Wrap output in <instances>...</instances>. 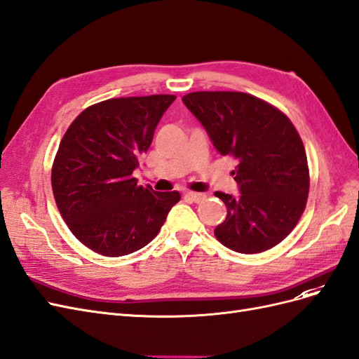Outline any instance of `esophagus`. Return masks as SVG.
<instances>
[{"label":"esophagus","instance_id":"esophagus-1","mask_svg":"<svg viewBox=\"0 0 359 359\" xmlns=\"http://www.w3.org/2000/svg\"><path fill=\"white\" fill-rule=\"evenodd\" d=\"M186 198L191 199L193 202L199 203V202H203V201H205L206 194H205V193H194V191H189V193H186Z\"/></svg>","mask_w":359,"mask_h":359}]
</instances>
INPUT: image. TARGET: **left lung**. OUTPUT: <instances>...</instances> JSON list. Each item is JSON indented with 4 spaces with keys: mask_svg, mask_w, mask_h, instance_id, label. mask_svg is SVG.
Here are the masks:
<instances>
[{
    "mask_svg": "<svg viewBox=\"0 0 359 359\" xmlns=\"http://www.w3.org/2000/svg\"><path fill=\"white\" fill-rule=\"evenodd\" d=\"M182 103L199 119L214 148L232 156L238 196L215 191L226 220L214 229L224 247L253 255L273 248L292 232L306 210L310 178L302 140L290 119L255 95L198 91Z\"/></svg>",
    "mask_w": 359,
    "mask_h": 359,
    "instance_id": "left-lung-1",
    "label": "left lung"
}]
</instances>
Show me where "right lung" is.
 <instances>
[{
    "label": "right lung",
    "instance_id": "obj_1",
    "mask_svg": "<svg viewBox=\"0 0 359 359\" xmlns=\"http://www.w3.org/2000/svg\"><path fill=\"white\" fill-rule=\"evenodd\" d=\"M177 97H123L93 104L64 135L52 190L72 233L103 256H124L153 241L178 191L139 186L133 170Z\"/></svg>",
    "mask_w": 359,
    "mask_h": 359
}]
</instances>
